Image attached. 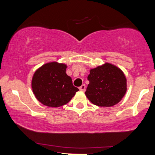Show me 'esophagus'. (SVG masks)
<instances>
[{
    "label": "esophagus",
    "mask_w": 155,
    "mask_h": 155,
    "mask_svg": "<svg viewBox=\"0 0 155 155\" xmlns=\"http://www.w3.org/2000/svg\"><path fill=\"white\" fill-rule=\"evenodd\" d=\"M79 90H81V91H85V90H86V85L85 84L81 85V86L79 87Z\"/></svg>",
    "instance_id": "1"
}]
</instances>
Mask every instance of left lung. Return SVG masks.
Segmentation results:
<instances>
[{"mask_svg":"<svg viewBox=\"0 0 155 155\" xmlns=\"http://www.w3.org/2000/svg\"><path fill=\"white\" fill-rule=\"evenodd\" d=\"M90 72L85 95L92 104L110 107L122 100L127 91V79L119 68L105 63Z\"/></svg>","mask_w":155,"mask_h":155,"instance_id":"8db88e82","label":"left lung"}]
</instances>
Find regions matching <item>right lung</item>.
Returning a JSON list of instances; mask_svg holds the SVG:
<instances>
[{"label":"right lung","instance_id":"obj_1","mask_svg":"<svg viewBox=\"0 0 155 155\" xmlns=\"http://www.w3.org/2000/svg\"><path fill=\"white\" fill-rule=\"evenodd\" d=\"M66 65L51 62L35 71L32 79L33 94L39 102L49 107L68 104L79 91L65 73Z\"/></svg>","mask_w":155,"mask_h":155}]
</instances>
